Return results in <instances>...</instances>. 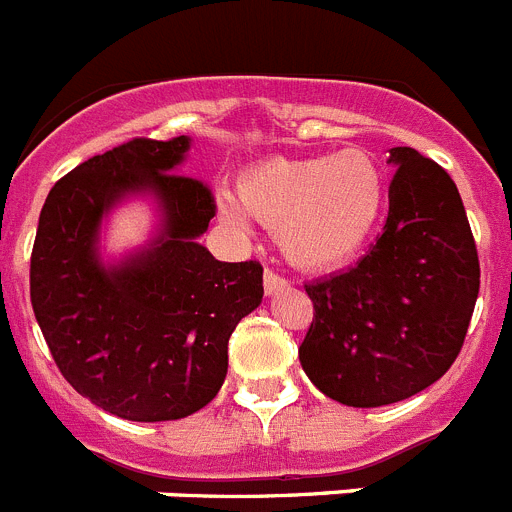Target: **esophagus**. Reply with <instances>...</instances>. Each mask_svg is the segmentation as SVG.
<instances>
[{
    "label": "esophagus",
    "mask_w": 512,
    "mask_h": 512,
    "mask_svg": "<svg viewBox=\"0 0 512 512\" xmlns=\"http://www.w3.org/2000/svg\"><path fill=\"white\" fill-rule=\"evenodd\" d=\"M284 289H289V282L287 279H282L279 274H274V271H266L264 274V292L266 295H279V292H284Z\"/></svg>",
    "instance_id": "obj_1"
}]
</instances>
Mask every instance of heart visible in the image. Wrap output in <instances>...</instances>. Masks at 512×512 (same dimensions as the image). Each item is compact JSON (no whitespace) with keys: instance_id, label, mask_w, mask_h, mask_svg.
<instances>
[{"instance_id":"heart-1","label":"heart","mask_w":512,"mask_h":512,"mask_svg":"<svg viewBox=\"0 0 512 512\" xmlns=\"http://www.w3.org/2000/svg\"><path fill=\"white\" fill-rule=\"evenodd\" d=\"M384 210V176L359 148L333 156H274L235 179V197H220L225 220L246 212L274 225L279 251L305 271H328L356 259L372 241Z\"/></svg>"}]
</instances>
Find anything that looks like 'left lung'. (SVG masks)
<instances>
[{"label": "left lung", "instance_id": "8db88e82", "mask_svg": "<svg viewBox=\"0 0 512 512\" xmlns=\"http://www.w3.org/2000/svg\"><path fill=\"white\" fill-rule=\"evenodd\" d=\"M382 235L356 266L307 284L315 318L300 346L310 382L348 408L408 400L449 372L479 295L464 202L436 161L390 148Z\"/></svg>", "mask_w": 512, "mask_h": 512}]
</instances>
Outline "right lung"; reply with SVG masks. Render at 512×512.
Masks as SVG:
<instances>
[{
    "mask_svg": "<svg viewBox=\"0 0 512 512\" xmlns=\"http://www.w3.org/2000/svg\"><path fill=\"white\" fill-rule=\"evenodd\" d=\"M192 148L135 138L51 189L30 259V300L58 369L97 408L138 423L205 408L228 374L235 325L261 305L259 261H217L200 243L215 217L205 184L179 174ZM146 201L154 228L107 254L109 217Z\"/></svg>",
    "mask_w": 512,
    "mask_h": 512,
    "instance_id": "1",
    "label": "right lung"
}]
</instances>
